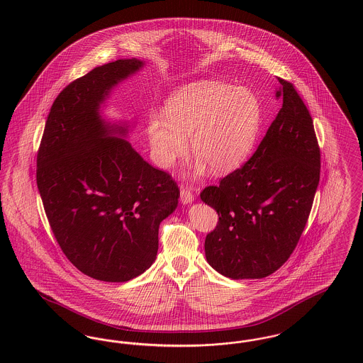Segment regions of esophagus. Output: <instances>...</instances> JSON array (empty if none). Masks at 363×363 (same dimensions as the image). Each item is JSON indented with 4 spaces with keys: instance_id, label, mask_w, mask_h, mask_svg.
Returning a JSON list of instances; mask_svg holds the SVG:
<instances>
[{
    "instance_id": "1",
    "label": "esophagus",
    "mask_w": 363,
    "mask_h": 363,
    "mask_svg": "<svg viewBox=\"0 0 363 363\" xmlns=\"http://www.w3.org/2000/svg\"><path fill=\"white\" fill-rule=\"evenodd\" d=\"M179 199H181V203L186 206V204H190L194 200V194L188 188H182L181 189V194H179Z\"/></svg>"
}]
</instances>
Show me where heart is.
<instances>
[{
	"label": "heart",
	"mask_w": 363,
	"mask_h": 363,
	"mask_svg": "<svg viewBox=\"0 0 363 363\" xmlns=\"http://www.w3.org/2000/svg\"><path fill=\"white\" fill-rule=\"evenodd\" d=\"M262 125L259 96L245 86L201 80L178 88L152 113L145 133L151 155L162 169L173 167L188 151L196 154L190 175L200 178L208 166L216 174L235 170L250 155Z\"/></svg>",
	"instance_id": "heart-1"
}]
</instances>
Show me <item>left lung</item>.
Here are the masks:
<instances>
[{
    "label": "left lung",
    "mask_w": 363,
    "mask_h": 363,
    "mask_svg": "<svg viewBox=\"0 0 363 363\" xmlns=\"http://www.w3.org/2000/svg\"><path fill=\"white\" fill-rule=\"evenodd\" d=\"M279 80L283 104L257 151L208 186L201 200L219 215L206 238L208 264L223 277L261 279L277 271L299 241L320 181V148L309 110Z\"/></svg>",
    "instance_id": "1"
}]
</instances>
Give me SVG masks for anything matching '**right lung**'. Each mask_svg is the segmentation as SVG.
<instances>
[{"label": "right lung", "instance_id": "add662e5", "mask_svg": "<svg viewBox=\"0 0 363 363\" xmlns=\"http://www.w3.org/2000/svg\"><path fill=\"white\" fill-rule=\"evenodd\" d=\"M145 67L117 60L65 86L38 152L36 184L54 237L86 277L121 283L156 259L159 225L178 206L172 177L129 143L135 120L104 117L113 89Z\"/></svg>", "mask_w": 363, "mask_h": 363}]
</instances>
